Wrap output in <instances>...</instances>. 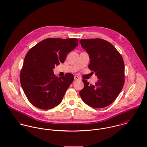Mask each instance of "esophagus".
<instances>
[{
    "instance_id": "esophagus-1",
    "label": "esophagus",
    "mask_w": 147,
    "mask_h": 147,
    "mask_svg": "<svg viewBox=\"0 0 147 147\" xmlns=\"http://www.w3.org/2000/svg\"><path fill=\"white\" fill-rule=\"evenodd\" d=\"M74 79H75V81H78V80H80V78L79 77V76H74Z\"/></svg>"
}]
</instances>
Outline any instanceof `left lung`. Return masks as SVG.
<instances>
[{
    "label": "left lung",
    "mask_w": 147,
    "mask_h": 147,
    "mask_svg": "<svg viewBox=\"0 0 147 147\" xmlns=\"http://www.w3.org/2000/svg\"><path fill=\"white\" fill-rule=\"evenodd\" d=\"M81 47L90 59L88 67L98 80L91 85L83 80L84 87L80 92L83 102L94 108L107 107L120 93L125 82L123 58L115 47L101 39H81Z\"/></svg>",
    "instance_id": "8db88e82"
}]
</instances>
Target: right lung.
<instances>
[{"instance_id": "right-lung-1", "label": "right lung", "mask_w": 147, "mask_h": 147, "mask_svg": "<svg viewBox=\"0 0 147 147\" xmlns=\"http://www.w3.org/2000/svg\"><path fill=\"white\" fill-rule=\"evenodd\" d=\"M76 38H47L27 52L20 74L22 89L30 102L38 108L49 109L59 105L74 80L72 74H54L55 66L63 63L67 54L78 45Z\"/></svg>"}]
</instances>
